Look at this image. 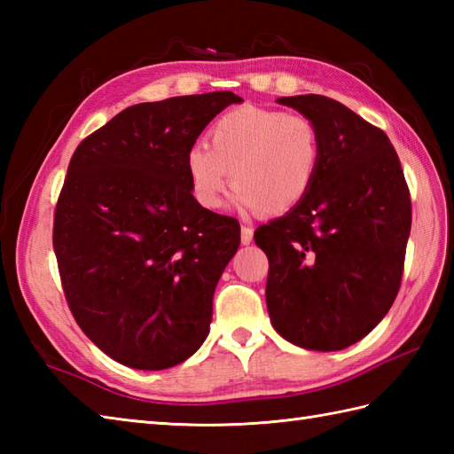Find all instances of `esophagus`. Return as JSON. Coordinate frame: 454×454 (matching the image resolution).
I'll return each mask as SVG.
<instances>
[{
    "mask_svg": "<svg viewBox=\"0 0 454 454\" xmlns=\"http://www.w3.org/2000/svg\"><path fill=\"white\" fill-rule=\"evenodd\" d=\"M239 238H242V244H252V239H254V228L252 226H242V234H239Z\"/></svg>",
    "mask_w": 454,
    "mask_h": 454,
    "instance_id": "34e87169",
    "label": "esophagus"
}]
</instances>
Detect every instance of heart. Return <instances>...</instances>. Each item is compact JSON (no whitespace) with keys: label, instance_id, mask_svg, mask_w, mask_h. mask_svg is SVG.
<instances>
[{"label":"heart","instance_id":"1","mask_svg":"<svg viewBox=\"0 0 454 454\" xmlns=\"http://www.w3.org/2000/svg\"><path fill=\"white\" fill-rule=\"evenodd\" d=\"M207 138L208 146L195 144L185 160L205 208H218L234 183L238 207L283 215L304 200L322 160L320 132L301 113L246 105L222 114Z\"/></svg>","mask_w":454,"mask_h":454}]
</instances>
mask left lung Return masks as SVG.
<instances>
[{"label": "left lung", "instance_id": "left-lung-1", "mask_svg": "<svg viewBox=\"0 0 454 454\" xmlns=\"http://www.w3.org/2000/svg\"><path fill=\"white\" fill-rule=\"evenodd\" d=\"M277 103L316 124L322 160L301 205L254 234L269 259L267 310L286 341L340 351L372 332L400 291L410 189L387 134L340 101Z\"/></svg>", "mask_w": 454, "mask_h": 454}]
</instances>
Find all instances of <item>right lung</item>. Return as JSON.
<instances>
[{
    "label": "right lung",
    "instance_id": "obj_1",
    "mask_svg": "<svg viewBox=\"0 0 454 454\" xmlns=\"http://www.w3.org/2000/svg\"><path fill=\"white\" fill-rule=\"evenodd\" d=\"M239 101L212 91L132 105L67 166L52 232L64 296L83 333L130 369H169L207 340L239 224L199 205L185 160Z\"/></svg>",
    "mask_w": 454,
    "mask_h": 454
}]
</instances>
